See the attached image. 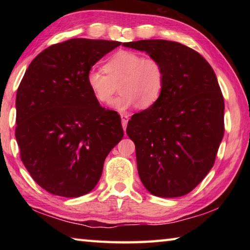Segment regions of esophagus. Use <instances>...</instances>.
I'll return each mask as SVG.
<instances>
[{
  "label": "esophagus",
  "mask_w": 250,
  "mask_h": 250,
  "mask_svg": "<svg viewBox=\"0 0 250 250\" xmlns=\"http://www.w3.org/2000/svg\"><path fill=\"white\" fill-rule=\"evenodd\" d=\"M128 120H129V116L121 115V124H122V128H124L125 131L126 129V125H128Z\"/></svg>",
  "instance_id": "obj_1"
}]
</instances>
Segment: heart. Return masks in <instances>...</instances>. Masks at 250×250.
Segmentation results:
<instances>
[{
    "mask_svg": "<svg viewBox=\"0 0 250 250\" xmlns=\"http://www.w3.org/2000/svg\"><path fill=\"white\" fill-rule=\"evenodd\" d=\"M104 71L91 69L87 74V86L101 104L111 103L119 89L121 94L111 107L125 111L138 104L147 109L158 103L166 86V69L159 59L143 57L131 50H118L104 65Z\"/></svg>",
    "mask_w": 250,
    "mask_h": 250,
    "instance_id": "1",
    "label": "heart"
}]
</instances>
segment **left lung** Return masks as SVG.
Wrapping results in <instances>:
<instances>
[{"mask_svg":"<svg viewBox=\"0 0 250 250\" xmlns=\"http://www.w3.org/2000/svg\"><path fill=\"white\" fill-rule=\"evenodd\" d=\"M122 45L159 59L166 69L158 103L134 115L126 126L139 176L155 196H183L213 167L224 135V98L216 75L204 57L176 42Z\"/></svg>","mask_w":250,"mask_h":250,"instance_id":"left-lung-1","label":"left lung"}]
</instances>
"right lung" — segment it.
Returning a JSON list of instances; mask_svg holds the SVG:
<instances>
[{
	"instance_id": "right-lung-1",
	"label": "right lung",
	"mask_w": 250,
	"mask_h": 250,
	"mask_svg": "<svg viewBox=\"0 0 250 250\" xmlns=\"http://www.w3.org/2000/svg\"><path fill=\"white\" fill-rule=\"evenodd\" d=\"M120 42L73 39L33 59L16 94L15 137L34 181L54 195L89 193L124 137L121 118L101 107L87 74Z\"/></svg>"
}]
</instances>
